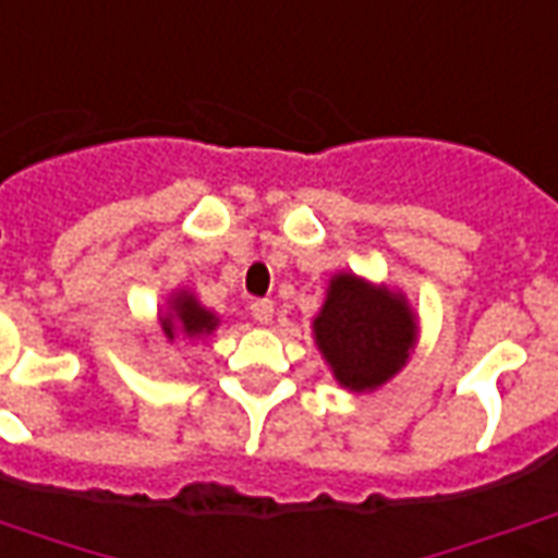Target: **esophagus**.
Masks as SVG:
<instances>
[{"instance_id":"obj_1","label":"esophagus","mask_w":558,"mask_h":558,"mask_svg":"<svg viewBox=\"0 0 558 558\" xmlns=\"http://www.w3.org/2000/svg\"><path fill=\"white\" fill-rule=\"evenodd\" d=\"M251 316H254L259 326H268L271 316H275V304L268 302V299H256V302L251 304Z\"/></svg>"}]
</instances>
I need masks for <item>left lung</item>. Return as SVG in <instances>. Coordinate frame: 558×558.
<instances>
[{
  "instance_id": "obj_1",
  "label": "left lung",
  "mask_w": 558,
  "mask_h": 558,
  "mask_svg": "<svg viewBox=\"0 0 558 558\" xmlns=\"http://www.w3.org/2000/svg\"><path fill=\"white\" fill-rule=\"evenodd\" d=\"M418 323L403 290L335 271L311 328L335 383L352 395H371L410 364Z\"/></svg>"
}]
</instances>
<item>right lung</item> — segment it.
Segmentation results:
<instances>
[{
    "label": "right lung",
    "instance_id": "obj_1",
    "mask_svg": "<svg viewBox=\"0 0 558 558\" xmlns=\"http://www.w3.org/2000/svg\"><path fill=\"white\" fill-rule=\"evenodd\" d=\"M220 316L208 311L206 304L196 299V292L187 287L170 292V299L158 311V328L167 343H194L206 340L211 331H218Z\"/></svg>",
    "mask_w": 558,
    "mask_h": 558
}]
</instances>
